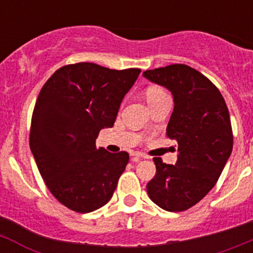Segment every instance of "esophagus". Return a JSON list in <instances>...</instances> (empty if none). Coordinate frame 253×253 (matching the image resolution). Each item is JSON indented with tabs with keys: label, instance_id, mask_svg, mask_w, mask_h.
Listing matches in <instances>:
<instances>
[{
	"label": "esophagus",
	"instance_id": "obj_1",
	"mask_svg": "<svg viewBox=\"0 0 253 253\" xmlns=\"http://www.w3.org/2000/svg\"><path fill=\"white\" fill-rule=\"evenodd\" d=\"M131 158H133V161H139V158H148L146 156V154L143 153H139V152H134V153H131Z\"/></svg>",
	"mask_w": 253,
	"mask_h": 253
}]
</instances>
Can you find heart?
<instances>
[{
    "instance_id": "heart-1",
    "label": "heart",
    "mask_w": 253,
    "mask_h": 253,
    "mask_svg": "<svg viewBox=\"0 0 253 253\" xmlns=\"http://www.w3.org/2000/svg\"><path fill=\"white\" fill-rule=\"evenodd\" d=\"M146 99L147 102L149 105L154 104V102L160 101V100L165 99V97H169V95L166 93V91L161 88L158 86H149L146 88Z\"/></svg>"
}]
</instances>
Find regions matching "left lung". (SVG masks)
Wrapping results in <instances>:
<instances>
[{
	"label": "left lung",
	"instance_id": "left-lung-1",
	"mask_svg": "<svg viewBox=\"0 0 253 253\" xmlns=\"http://www.w3.org/2000/svg\"><path fill=\"white\" fill-rule=\"evenodd\" d=\"M143 76L173 95L167 135L178 144L175 165L153 158L156 175L147 184V191L162 209L184 211L213 189L231 156L229 111L215 84L186 64L148 69Z\"/></svg>",
	"mask_w": 253,
	"mask_h": 253
}]
</instances>
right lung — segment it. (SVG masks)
I'll use <instances>...</instances> for the list:
<instances>
[{
  "mask_svg": "<svg viewBox=\"0 0 253 253\" xmlns=\"http://www.w3.org/2000/svg\"><path fill=\"white\" fill-rule=\"evenodd\" d=\"M139 73L81 62L60 67L42 87L29 143L46 187L68 209L90 213L113 196L129 154L96 148V138L113 126Z\"/></svg>",
  "mask_w": 253,
  "mask_h": 253,
  "instance_id": "right-lung-1",
  "label": "right lung"
}]
</instances>
